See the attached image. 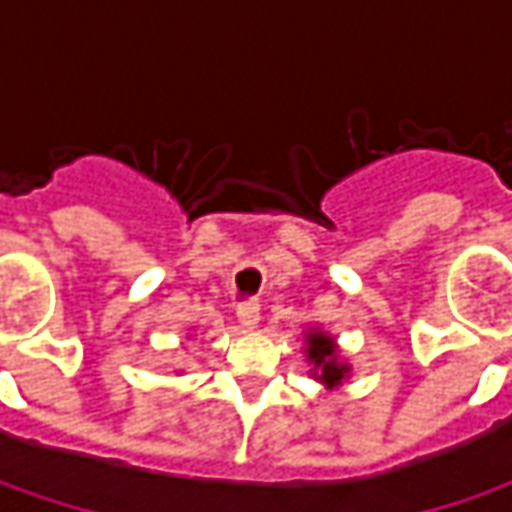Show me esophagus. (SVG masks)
Here are the masks:
<instances>
[{"instance_id":"obj_1","label":"esophagus","mask_w":512,"mask_h":512,"mask_svg":"<svg viewBox=\"0 0 512 512\" xmlns=\"http://www.w3.org/2000/svg\"><path fill=\"white\" fill-rule=\"evenodd\" d=\"M236 319H239V325L245 327V330H253V327L259 325V305L256 302H242V305L236 307Z\"/></svg>"}]
</instances>
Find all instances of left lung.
<instances>
[{"mask_svg": "<svg viewBox=\"0 0 512 512\" xmlns=\"http://www.w3.org/2000/svg\"><path fill=\"white\" fill-rule=\"evenodd\" d=\"M302 339H305L302 353H305L307 364H310V370H307L310 379H316L325 390L342 387L347 382V376L353 373V367L342 356L336 336H330L322 327H307Z\"/></svg>", "mask_w": 512, "mask_h": 512, "instance_id": "left-lung-1", "label": "left lung"}]
</instances>
